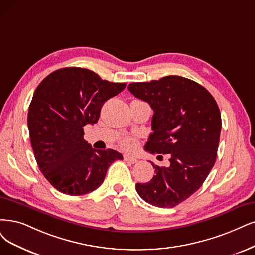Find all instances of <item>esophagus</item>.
<instances>
[{
  "label": "esophagus",
  "instance_id": "esophagus-1",
  "mask_svg": "<svg viewBox=\"0 0 255 255\" xmlns=\"http://www.w3.org/2000/svg\"><path fill=\"white\" fill-rule=\"evenodd\" d=\"M124 161L129 162V163H131V164H135V163L138 162L137 158H135V157H133V156H129V155H124Z\"/></svg>",
  "mask_w": 255,
  "mask_h": 255
}]
</instances>
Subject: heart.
Returning <instances> with one entry per match:
<instances>
[{
  "instance_id": "obj_1",
  "label": "heart",
  "mask_w": 255,
  "mask_h": 255,
  "mask_svg": "<svg viewBox=\"0 0 255 255\" xmlns=\"http://www.w3.org/2000/svg\"><path fill=\"white\" fill-rule=\"evenodd\" d=\"M134 140L131 139V138H125L122 140V146L124 147L125 149H131L134 147Z\"/></svg>"
}]
</instances>
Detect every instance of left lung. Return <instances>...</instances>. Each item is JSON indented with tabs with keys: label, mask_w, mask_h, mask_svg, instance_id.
<instances>
[{
	"label": "left lung",
	"mask_w": 255,
	"mask_h": 255,
	"mask_svg": "<svg viewBox=\"0 0 255 255\" xmlns=\"http://www.w3.org/2000/svg\"><path fill=\"white\" fill-rule=\"evenodd\" d=\"M128 89L154 112L145 149L169 154L170 162L168 167L150 162L155 175L135 189L150 205L172 208L200 189L214 166L222 129L219 106L202 85L178 75L131 83Z\"/></svg>",
	"instance_id": "obj_1"
}]
</instances>
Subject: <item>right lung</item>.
Segmentation results:
<instances>
[{"mask_svg":"<svg viewBox=\"0 0 255 255\" xmlns=\"http://www.w3.org/2000/svg\"><path fill=\"white\" fill-rule=\"evenodd\" d=\"M125 87L80 67L55 70L36 87L27 118L30 142L41 172L58 191L82 195L96 190L109 166L123 159L116 150L93 149L83 127L96 124L103 104Z\"/></svg>","mask_w":255,"mask_h":255,"instance_id":"obj_1","label":"right lung"}]
</instances>
